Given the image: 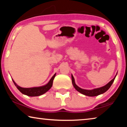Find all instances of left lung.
<instances>
[{
	"label": "left lung",
	"instance_id": "obj_1",
	"mask_svg": "<svg viewBox=\"0 0 127 127\" xmlns=\"http://www.w3.org/2000/svg\"><path fill=\"white\" fill-rule=\"evenodd\" d=\"M115 77L112 80L110 81L109 82L107 83L104 86L102 87L98 88V89H95L92 90H84L82 89H81L80 87L77 86L76 83H75L74 82V79L73 76H72V84L73 85L74 87L76 89L77 91H78L79 92H80L82 94L85 95H86L88 96H96L97 95H99L100 94H102L104 92H106V91L109 90V88L110 87L111 85L113 84L114 81Z\"/></svg>",
	"mask_w": 127,
	"mask_h": 127
}]
</instances>
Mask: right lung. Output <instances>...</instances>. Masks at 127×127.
I'll return each instance as SVG.
<instances>
[{
	"label": "right lung",
	"mask_w": 127,
	"mask_h": 127,
	"mask_svg": "<svg viewBox=\"0 0 127 127\" xmlns=\"http://www.w3.org/2000/svg\"><path fill=\"white\" fill-rule=\"evenodd\" d=\"M56 74H55L52 77V78H51L50 81L48 83H47L46 85L43 86L41 87H32V88H23L17 85L16 83L13 81V83L14 85L17 87L18 90L20 91L21 93L23 94H25L26 95H27L29 96H40L41 95L44 94L48 90L52 87L53 80L54 79L55 77Z\"/></svg>",
	"instance_id": "add662e5"
}]
</instances>
